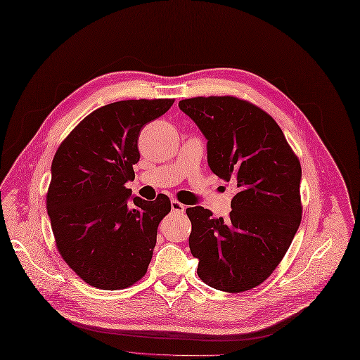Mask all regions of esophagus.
I'll return each instance as SVG.
<instances>
[{"mask_svg":"<svg viewBox=\"0 0 360 360\" xmlns=\"http://www.w3.org/2000/svg\"><path fill=\"white\" fill-rule=\"evenodd\" d=\"M171 210H173V212H179V214H181V212H184V210H186V207L183 203H180L179 200H171Z\"/></svg>","mask_w":360,"mask_h":360,"instance_id":"obj_1","label":"esophagus"}]
</instances>
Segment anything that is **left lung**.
Returning a JSON list of instances; mask_svg holds the SVG:
<instances>
[{
  "instance_id": "obj_1",
  "label": "left lung",
  "mask_w": 360,
  "mask_h": 360,
  "mask_svg": "<svg viewBox=\"0 0 360 360\" xmlns=\"http://www.w3.org/2000/svg\"><path fill=\"white\" fill-rule=\"evenodd\" d=\"M179 108L208 141L212 173L238 189L229 219L186 210L198 276L222 292H246L271 276L300 226V162L274 118L246 101L199 96Z\"/></svg>"
}]
</instances>
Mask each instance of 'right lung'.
Here are the masks:
<instances>
[{
	"label": "right lung",
	"mask_w": 360,
	"mask_h": 360,
	"mask_svg": "<svg viewBox=\"0 0 360 360\" xmlns=\"http://www.w3.org/2000/svg\"><path fill=\"white\" fill-rule=\"evenodd\" d=\"M174 99H129L104 105L75 127L51 165L46 211L63 259L102 290L139 281L152 259L168 196H131L139 133Z\"/></svg>",
	"instance_id": "right-lung-1"
}]
</instances>
